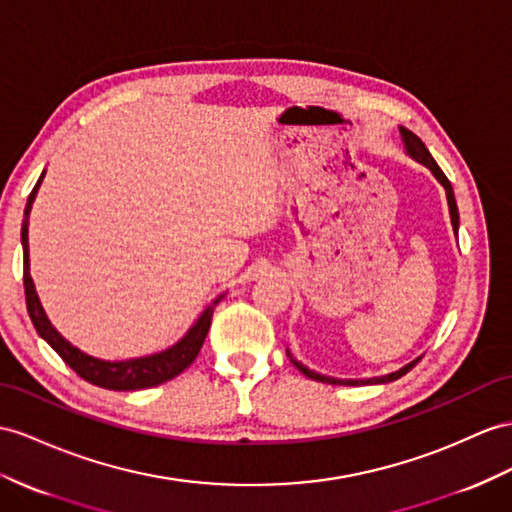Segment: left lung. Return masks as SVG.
Wrapping results in <instances>:
<instances>
[{"label": "left lung", "mask_w": 512, "mask_h": 512, "mask_svg": "<svg viewBox=\"0 0 512 512\" xmlns=\"http://www.w3.org/2000/svg\"><path fill=\"white\" fill-rule=\"evenodd\" d=\"M400 136H402V142H404V149H406V153H409L413 160H417L419 164H424L426 168H430V173L437 177V181L441 183V186L445 188V196H448V205H450V218H452V227H454V231H458V207H456V199H454V190H452V183H450V179L443 175V170L439 168V164L432 160V155H430V151L426 149V144L419 140L413 131H409L406 127H400ZM287 355H290V352H287ZM417 361L419 359H415V361H411V363H406L404 368H400L398 372H391V374H385V376H376V378H363V381H350V378H331V376H322V374H318V372H313V370H309V368H305L303 363H298L296 359H292V363L296 365V368L303 372L307 378H311V381H320V383H329V385H378V383H391V381H398L400 376H404L406 372L409 370H413L415 365H417Z\"/></svg>", "instance_id": "8db88e82"}]
</instances>
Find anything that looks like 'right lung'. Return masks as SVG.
<instances>
[{
	"instance_id": "1",
	"label": "right lung",
	"mask_w": 512,
	"mask_h": 512,
	"mask_svg": "<svg viewBox=\"0 0 512 512\" xmlns=\"http://www.w3.org/2000/svg\"><path fill=\"white\" fill-rule=\"evenodd\" d=\"M45 177H38L34 190L28 196V205H25L23 212V225H21V244H23V287H25V305H28L30 320L34 324V329L38 331L45 342L54 348L60 359L69 365V368L82 376L84 381L90 385H97L103 389H112V391H136V389H147L162 385L170 378L179 376L183 370L190 368V363L199 357V350L205 342L209 324H212V313L214 307L218 305V296L214 300L212 307H207L201 318L194 322L192 329L183 335L175 346H170L168 350L155 352V355L149 357H140V359H127V361H103L95 359L90 355H84L82 350H77L71 346L67 339H64L54 326H51L49 318L45 316L41 300H38V294L34 290V281L30 277V246H28V225H30V212H32V203L36 199L38 186Z\"/></svg>"
}]
</instances>
